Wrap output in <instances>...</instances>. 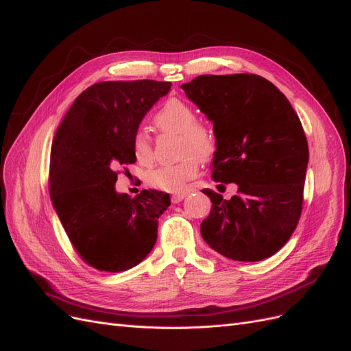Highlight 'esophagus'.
<instances>
[{
	"mask_svg": "<svg viewBox=\"0 0 351 351\" xmlns=\"http://www.w3.org/2000/svg\"><path fill=\"white\" fill-rule=\"evenodd\" d=\"M186 196H187V193H178V195H173V197H171L173 204H178V202H182V200H183Z\"/></svg>",
	"mask_w": 351,
	"mask_h": 351,
	"instance_id": "34e87169",
	"label": "esophagus"
}]
</instances>
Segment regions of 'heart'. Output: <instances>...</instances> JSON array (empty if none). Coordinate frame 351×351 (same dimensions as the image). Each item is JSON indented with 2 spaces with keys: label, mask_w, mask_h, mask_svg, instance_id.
Masks as SVG:
<instances>
[{
  "label": "heart",
  "mask_w": 351,
  "mask_h": 351,
  "mask_svg": "<svg viewBox=\"0 0 351 351\" xmlns=\"http://www.w3.org/2000/svg\"><path fill=\"white\" fill-rule=\"evenodd\" d=\"M199 114L187 102L169 98L154 117V123L164 133L177 134L178 162L156 167L146 174V183L164 192H183L187 182L195 178L200 161H209L218 151V137L209 125L199 123ZM132 151L141 164L154 161V145L143 130L132 137Z\"/></svg>",
  "instance_id": "b5f03b06"
}]
</instances>
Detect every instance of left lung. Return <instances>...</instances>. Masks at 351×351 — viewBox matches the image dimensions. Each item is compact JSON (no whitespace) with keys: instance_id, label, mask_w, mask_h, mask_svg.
Wrapping results in <instances>:
<instances>
[{"instance_id":"left-lung-1","label":"left lung","mask_w":351,"mask_h":351,"mask_svg":"<svg viewBox=\"0 0 351 351\" xmlns=\"http://www.w3.org/2000/svg\"><path fill=\"white\" fill-rule=\"evenodd\" d=\"M182 89L214 123L218 151L212 178L219 186H239L230 200L202 190L212 202L202 237L234 261L272 256L291 237L303 209L309 147L299 115L258 74H204Z\"/></svg>"}]
</instances>
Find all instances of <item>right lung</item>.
<instances>
[{
	"instance_id": "right-lung-1",
	"label": "right lung",
	"mask_w": 351,
	"mask_h": 351,
	"mask_svg": "<svg viewBox=\"0 0 351 351\" xmlns=\"http://www.w3.org/2000/svg\"><path fill=\"white\" fill-rule=\"evenodd\" d=\"M171 89L169 82H99L83 90L58 125L51 146L49 193L73 249L89 267L127 271L158 237L168 193L115 192L120 168L134 164L132 137L145 114Z\"/></svg>"
}]
</instances>
